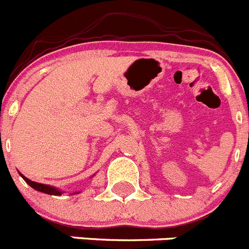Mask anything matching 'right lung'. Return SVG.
I'll use <instances>...</instances> for the list:
<instances>
[{
    "mask_svg": "<svg viewBox=\"0 0 249 249\" xmlns=\"http://www.w3.org/2000/svg\"><path fill=\"white\" fill-rule=\"evenodd\" d=\"M19 174H20L21 178H23L24 180H25L26 183H28L29 185L31 186V188L35 189V190L41 191V193H44V194H48V195H54V196H60L61 194H64V191H61L60 189H56V188H54V186L47 185V184L36 183V181L30 180V179L26 178L25 176H23V174H21L20 172H19ZM73 194H80V193H73Z\"/></svg>",
    "mask_w": 249,
    "mask_h": 249,
    "instance_id": "1",
    "label": "right lung"
}]
</instances>
